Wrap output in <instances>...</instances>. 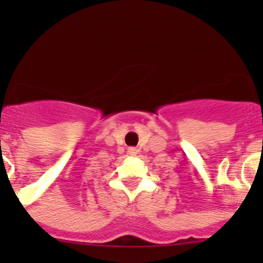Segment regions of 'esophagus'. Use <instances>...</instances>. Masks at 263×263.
Returning <instances> with one entry per match:
<instances>
[{"mask_svg":"<svg viewBox=\"0 0 263 263\" xmlns=\"http://www.w3.org/2000/svg\"><path fill=\"white\" fill-rule=\"evenodd\" d=\"M127 153H129L130 155H137V153H138V150H137L136 147H130V148H129V152H127Z\"/></svg>","mask_w":263,"mask_h":263,"instance_id":"esophagus-1","label":"esophagus"}]
</instances>
